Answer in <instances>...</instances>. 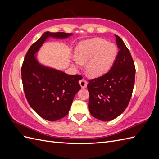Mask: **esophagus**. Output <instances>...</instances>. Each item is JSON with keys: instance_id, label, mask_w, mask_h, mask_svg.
<instances>
[{"instance_id": "34e87169", "label": "esophagus", "mask_w": 159, "mask_h": 159, "mask_svg": "<svg viewBox=\"0 0 159 159\" xmlns=\"http://www.w3.org/2000/svg\"><path fill=\"white\" fill-rule=\"evenodd\" d=\"M80 84L81 85V87L82 88H85L87 87V85H88V81H86L84 78L81 79V80H80Z\"/></svg>"}]
</instances>
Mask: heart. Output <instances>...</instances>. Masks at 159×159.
<instances>
[{
    "label": "heart",
    "mask_w": 159,
    "mask_h": 159,
    "mask_svg": "<svg viewBox=\"0 0 159 159\" xmlns=\"http://www.w3.org/2000/svg\"><path fill=\"white\" fill-rule=\"evenodd\" d=\"M117 54L116 46L103 38H96L80 42L75 50L74 66L85 63L86 71L92 77L105 74L111 68Z\"/></svg>",
    "instance_id": "b5f03b06"
}]
</instances>
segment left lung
<instances>
[{"label": "left lung", "mask_w": 159, "mask_h": 159, "mask_svg": "<svg viewBox=\"0 0 159 159\" xmlns=\"http://www.w3.org/2000/svg\"><path fill=\"white\" fill-rule=\"evenodd\" d=\"M116 37L119 52L111 70L102 76L89 80L88 107L91 115L103 121L121 115L131 100L135 78V66L127 47Z\"/></svg>", "instance_id": "1"}]
</instances>
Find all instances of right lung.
<instances>
[{"instance_id": "obj_1", "label": "right lung", "mask_w": 159, "mask_h": 159, "mask_svg": "<svg viewBox=\"0 0 159 159\" xmlns=\"http://www.w3.org/2000/svg\"><path fill=\"white\" fill-rule=\"evenodd\" d=\"M71 33L46 32L30 47L24 59L21 75L26 98L42 118L55 121L68 115L75 95L81 89L80 75H68L46 68L37 61L34 54L48 37L65 38Z\"/></svg>"}]
</instances>
